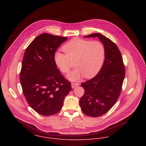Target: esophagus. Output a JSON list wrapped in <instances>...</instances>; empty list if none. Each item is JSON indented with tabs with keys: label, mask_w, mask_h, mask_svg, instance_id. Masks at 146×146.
<instances>
[{
	"label": "esophagus",
	"mask_w": 146,
	"mask_h": 146,
	"mask_svg": "<svg viewBox=\"0 0 146 146\" xmlns=\"http://www.w3.org/2000/svg\"><path fill=\"white\" fill-rule=\"evenodd\" d=\"M78 85H79V84H78V83H72L71 84V86L72 88H76V86H78Z\"/></svg>",
	"instance_id": "obj_1"
}]
</instances>
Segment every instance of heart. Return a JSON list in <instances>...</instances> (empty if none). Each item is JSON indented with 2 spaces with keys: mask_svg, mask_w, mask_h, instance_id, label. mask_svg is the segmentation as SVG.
I'll list each match as a JSON object with an SVG mask.
<instances>
[{
  "mask_svg": "<svg viewBox=\"0 0 146 146\" xmlns=\"http://www.w3.org/2000/svg\"><path fill=\"white\" fill-rule=\"evenodd\" d=\"M65 54L56 52L54 61L63 73L68 72L71 68L70 61H75L77 68L67 76L71 81H76L85 76L94 77L101 68L105 57V48L102 42L74 38L62 47Z\"/></svg>",
  "mask_w": 146,
  "mask_h": 146,
  "instance_id": "obj_1",
  "label": "heart"
}]
</instances>
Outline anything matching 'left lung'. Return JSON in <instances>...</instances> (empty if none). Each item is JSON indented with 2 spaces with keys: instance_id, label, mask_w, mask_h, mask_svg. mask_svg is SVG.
<instances>
[{
  "instance_id": "left-lung-1",
  "label": "left lung",
  "mask_w": 146,
  "mask_h": 146,
  "mask_svg": "<svg viewBox=\"0 0 146 146\" xmlns=\"http://www.w3.org/2000/svg\"><path fill=\"white\" fill-rule=\"evenodd\" d=\"M84 37H97L105 48V58L100 71L81 85L85 90L80 100L81 110L88 116L96 117L106 113L116 104L121 92L125 68L119 50L110 39L100 33Z\"/></svg>"
}]
</instances>
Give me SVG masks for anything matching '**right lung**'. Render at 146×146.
I'll list each match as a JSON object with an SVG mask.
<instances>
[{"mask_svg": "<svg viewBox=\"0 0 146 146\" xmlns=\"http://www.w3.org/2000/svg\"><path fill=\"white\" fill-rule=\"evenodd\" d=\"M67 40L43 33L25 51L20 81L28 104L41 115L58 112L64 98L71 90V83L61 75L54 58L57 49Z\"/></svg>", "mask_w": 146, "mask_h": 146, "instance_id": "obj_1", "label": "right lung"}]
</instances>
